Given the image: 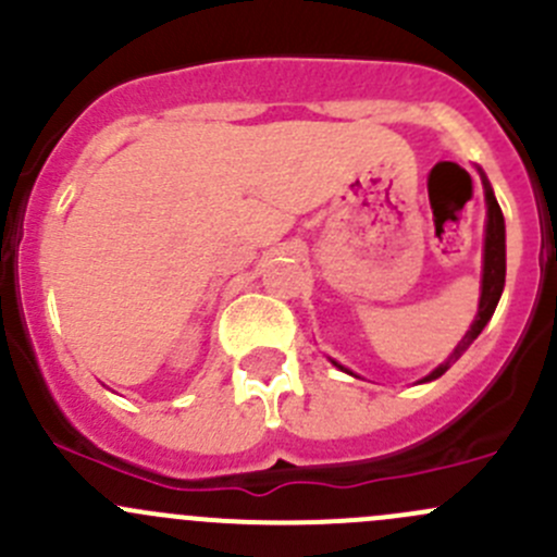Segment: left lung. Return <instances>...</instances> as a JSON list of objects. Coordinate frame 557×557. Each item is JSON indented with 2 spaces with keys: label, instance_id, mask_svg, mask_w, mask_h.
<instances>
[{
  "label": "left lung",
  "instance_id": "obj_1",
  "mask_svg": "<svg viewBox=\"0 0 557 557\" xmlns=\"http://www.w3.org/2000/svg\"><path fill=\"white\" fill-rule=\"evenodd\" d=\"M482 185H485L487 226H485V256H482L480 310H476L474 323H471V329L466 331L463 339H460L458 347H455L450 356H447V361L440 363V367H436L434 372L429 374V377L420 380V383H431V380L442 377V374H445L447 369H450L453 363L458 361V358L463 356L466 350H469V345L476 339V336L482 334V329H485V325H487V320H491L493 312H496L498 299H502L504 280H507V232H504L502 207H498V201H496V196H493V188H491V183H487L485 174H482ZM331 363H334V367H339L342 372H347V369L342 367V363H336V361H331Z\"/></svg>",
  "mask_w": 557,
  "mask_h": 557
}]
</instances>
